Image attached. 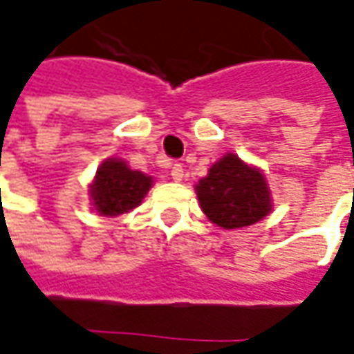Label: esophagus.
<instances>
[{
  "instance_id": "34e87169",
  "label": "esophagus",
  "mask_w": 354,
  "mask_h": 354,
  "mask_svg": "<svg viewBox=\"0 0 354 354\" xmlns=\"http://www.w3.org/2000/svg\"><path fill=\"white\" fill-rule=\"evenodd\" d=\"M170 176H172L174 182H182V178H184V168H182V165H172Z\"/></svg>"
}]
</instances>
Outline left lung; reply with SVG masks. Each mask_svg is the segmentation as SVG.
<instances>
[{
  "mask_svg": "<svg viewBox=\"0 0 354 354\" xmlns=\"http://www.w3.org/2000/svg\"><path fill=\"white\" fill-rule=\"evenodd\" d=\"M199 207L221 228H244L268 217L273 197L263 170L227 153L196 184Z\"/></svg>",
  "mask_w": 354,
  "mask_h": 354,
  "instance_id": "left-lung-1",
  "label": "left lung"
}]
</instances>
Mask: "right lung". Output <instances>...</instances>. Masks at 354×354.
I'll return each instance as SVG.
<instances>
[{"label":"right lung","mask_w":354,"mask_h":354,"mask_svg":"<svg viewBox=\"0 0 354 354\" xmlns=\"http://www.w3.org/2000/svg\"><path fill=\"white\" fill-rule=\"evenodd\" d=\"M151 187L153 176L133 170L124 158L110 157L88 184L91 205L100 217H118L139 207Z\"/></svg>","instance_id":"right-lung-1"}]
</instances>
